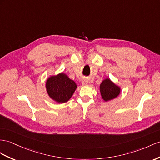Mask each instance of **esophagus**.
<instances>
[{"label": "esophagus", "mask_w": 160, "mask_h": 160, "mask_svg": "<svg viewBox=\"0 0 160 160\" xmlns=\"http://www.w3.org/2000/svg\"><path fill=\"white\" fill-rule=\"evenodd\" d=\"M82 85H88L90 84V80L87 78L83 79L82 80Z\"/></svg>", "instance_id": "obj_1"}]
</instances>
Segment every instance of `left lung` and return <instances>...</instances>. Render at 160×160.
<instances>
[{
    "mask_svg": "<svg viewBox=\"0 0 160 160\" xmlns=\"http://www.w3.org/2000/svg\"><path fill=\"white\" fill-rule=\"evenodd\" d=\"M99 91L102 99L105 102H108L120 95L121 88L107 78L102 81L99 86Z\"/></svg>",
    "mask_w": 160,
    "mask_h": 160,
    "instance_id": "left-lung-1",
    "label": "left lung"
}]
</instances>
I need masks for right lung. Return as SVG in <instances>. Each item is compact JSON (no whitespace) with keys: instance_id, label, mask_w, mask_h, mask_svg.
<instances>
[{"instance_id":"1","label":"right lung","mask_w":160,"mask_h":160,"mask_svg":"<svg viewBox=\"0 0 160 160\" xmlns=\"http://www.w3.org/2000/svg\"><path fill=\"white\" fill-rule=\"evenodd\" d=\"M45 87L48 97L58 103L68 102L72 97L77 85L64 73L49 76L46 80Z\"/></svg>"}]
</instances>
